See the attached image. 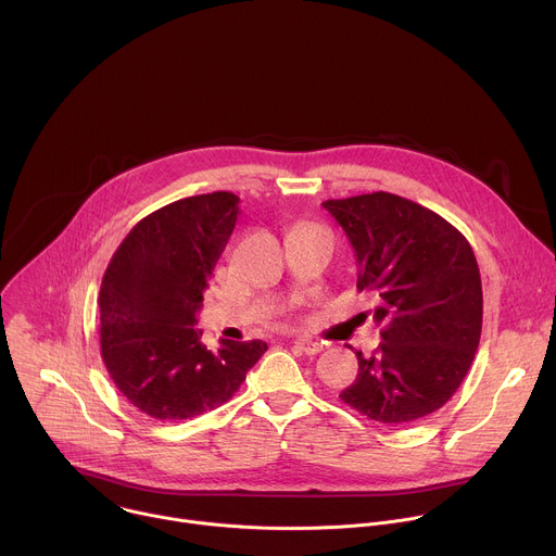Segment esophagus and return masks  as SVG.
Returning <instances> with one entry per match:
<instances>
[{"instance_id": "1", "label": "esophagus", "mask_w": 556, "mask_h": 556, "mask_svg": "<svg viewBox=\"0 0 556 556\" xmlns=\"http://www.w3.org/2000/svg\"><path fill=\"white\" fill-rule=\"evenodd\" d=\"M294 345H296L303 354H307V356H314V354H319V352L324 350V345H321V343L309 341V339H296V341H294Z\"/></svg>"}]
</instances>
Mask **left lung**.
<instances>
[{"label": "left lung", "instance_id": "1", "mask_svg": "<svg viewBox=\"0 0 556 556\" xmlns=\"http://www.w3.org/2000/svg\"><path fill=\"white\" fill-rule=\"evenodd\" d=\"M358 264V290L378 296L380 348L356 352L358 376L339 399L369 420L409 425L462 384L482 334V279L466 237L438 213L376 191L328 200Z\"/></svg>", "mask_w": 556, "mask_h": 556}]
</instances>
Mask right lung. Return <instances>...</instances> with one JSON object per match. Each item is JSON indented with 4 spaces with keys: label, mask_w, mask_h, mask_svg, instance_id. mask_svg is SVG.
I'll list each match as a JSON object with an SVG mask.
<instances>
[{
    "label": "right lung",
    "mask_w": 556,
    "mask_h": 556,
    "mask_svg": "<svg viewBox=\"0 0 556 556\" xmlns=\"http://www.w3.org/2000/svg\"><path fill=\"white\" fill-rule=\"evenodd\" d=\"M228 191L172 202L140 219L101 283V356L125 399L155 420H189L230 401L268 350L195 328L208 277L240 213Z\"/></svg>",
    "instance_id": "1"
}]
</instances>
